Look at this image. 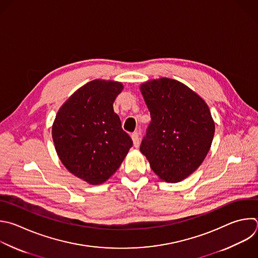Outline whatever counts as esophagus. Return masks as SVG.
I'll return each instance as SVG.
<instances>
[{
  "mask_svg": "<svg viewBox=\"0 0 258 258\" xmlns=\"http://www.w3.org/2000/svg\"><path fill=\"white\" fill-rule=\"evenodd\" d=\"M132 140L134 142V146L136 148H138L140 146V137H139V134L138 133H134L132 135Z\"/></svg>",
  "mask_w": 258,
  "mask_h": 258,
  "instance_id": "1",
  "label": "esophagus"
}]
</instances>
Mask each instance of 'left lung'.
<instances>
[{
    "mask_svg": "<svg viewBox=\"0 0 258 258\" xmlns=\"http://www.w3.org/2000/svg\"><path fill=\"white\" fill-rule=\"evenodd\" d=\"M141 92L151 122L140 150L160 179L179 182L195 172L210 151L215 122L209 106L173 79L148 81Z\"/></svg>",
    "mask_w": 258,
    "mask_h": 258,
    "instance_id": "1",
    "label": "left lung"
}]
</instances>
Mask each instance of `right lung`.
I'll list each match as a JSON object with an SVG mask.
<instances>
[{"instance_id":"add662e5","label":"right lung","mask_w":258,"mask_h":258,"mask_svg":"<svg viewBox=\"0 0 258 258\" xmlns=\"http://www.w3.org/2000/svg\"><path fill=\"white\" fill-rule=\"evenodd\" d=\"M119 82L93 80L79 88L59 108L52 140L59 160L75 176L96 185L118 169L133 146L113 102Z\"/></svg>"}]
</instances>
